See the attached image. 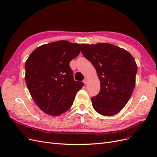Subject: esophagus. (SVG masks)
Instances as JSON below:
<instances>
[{
    "label": "esophagus",
    "instance_id": "34e87169",
    "mask_svg": "<svg viewBox=\"0 0 157 157\" xmlns=\"http://www.w3.org/2000/svg\"><path fill=\"white\" fill-rule=\"evenodd\" d=\"M83 83L86 85L88 83V78H85L83 79Z\"/></svg>",
    "mask_w": 157,
    "mask_h": 157
}]
</instances>
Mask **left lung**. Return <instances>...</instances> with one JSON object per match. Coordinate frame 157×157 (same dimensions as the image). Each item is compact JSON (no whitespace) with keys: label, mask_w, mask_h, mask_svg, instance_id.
Masks as SVG:
<instances>
[{"label":"left lung","mask_w":157,"mask_h":157,"mask_svg":"<svg viewBox=\"0 0 157 157\" xmlns=\"http://www.w3.org/2000/svg\"><path fill=\"white\" fill-rule=\"evenodd\" d=\"M83 56L92 63L100 80L99 93L91 98L96 112L104 116L119 113L127 104L135 87L138 67L127 51L115 45H82Z\"/></svg>","instance_id":"1"}]
</instances>
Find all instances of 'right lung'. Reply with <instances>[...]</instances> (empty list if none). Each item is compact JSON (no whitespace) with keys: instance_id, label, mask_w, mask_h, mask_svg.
<instances>
[{"instance_id":"obj_1","label":"right lung","mask_w":157,"mask_h":157,"mask_svg":"<svg viewBox=\"0 0 157 157\" xmlns=\"http://www.w3.org/2000/svg\"><path fill=\"white\" fill-rule=\"evenodd\" d=\"M81 45L66 40L38 47L25 64V82L35 103L44 112L57 116L68 110L84 83L75 81L70 62Z\"/></svg>"}]
</instances>
